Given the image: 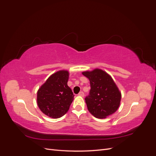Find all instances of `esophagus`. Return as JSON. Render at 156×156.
Instances as JSON below:
<instances>
[{"mask_svg":"<svg viewBox=\"0 0 156 156\" xmlns=\"http://www.w3.org/2000/svg\"><path fill=\"white\" fill-rule=\"evenodd\" d=\"M79 96H82V97H83L84 96V92H80L79 93V94H78Z\"/></svg>","mask_w":156,"mask_h":156,"instance_id":"1","label":"esophagus"}]
</instances>
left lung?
<instances>
[{"mask_svg":"<svg viewBox=\"0 0 156 156\" xmlns=\"http://www.w3.org/2000/svg\"><path fill=\"white\" fill-rule=\"evenodd\" d=\"M90 84L89 95L85 102L88 110L97 119H105L119 108L121 92L110 75L101 69L82 72Z\"/></svg>","mask_w":156,"mask_h":156,"instance_id":"obj_1","label":"left lung"}]
</instances>
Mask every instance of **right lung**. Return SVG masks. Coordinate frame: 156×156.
<instances>
[{
    "label": "right lung",
    "mask_w": 156,
    "mask_h": 156,
    "mask_svg": "<svg viewBox=\"0 0 156 156\" xmlns=\"http://www.w3.org/2000/svg\"><path fill=\"white\" fill-rule=\"evenodd\" d=\"M69 72L60 70L52 74L37 92V103L49 117L58 119L68 112L74 95L68 86Z\"/></svg>",
    "instance_id": "obj_1"
}]
</instances>
